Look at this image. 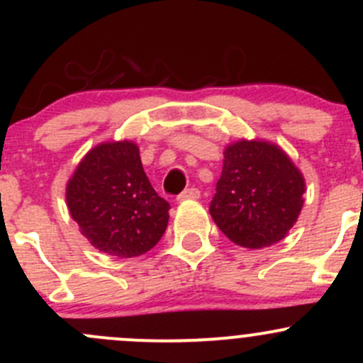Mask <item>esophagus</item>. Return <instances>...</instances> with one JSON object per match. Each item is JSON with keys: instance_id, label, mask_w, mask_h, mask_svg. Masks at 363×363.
Masks as SVG:
<instances>
[{"instance_id": "esophagus-1", "label": "esophagus", "mask_w": 363, "mask_h": 363, "mask_svg": "<svg viewBox=\"0 0 363 363\" xmlns=\"http://www.w3.org/2000/svg\"><path fill=\"white\" fill-rule=\"evenodd\" d=\"M200 199V189L199 188H188L177 196L179 202H184V200H196Z\"/></svg>"}]
</instances>
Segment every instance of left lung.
<instances>
[{"label": "left lung", "mask_w": 363, "mask_h": 363, "mask_svg": "<svg viewBox=\"0 0 363 363\" xmlns=\"http://www.w3.org/2000/svg\"><path fill=\"white\" fill-rule=\"evenodd\" d=\"M306 182L283 149L263 140H239L225 149L211 212L237 246L262 250L286 237L298 219Z\"/></svg>", "instance_id": "8db88e82"}]
</instances>
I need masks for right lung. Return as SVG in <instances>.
Listing matches in <instances>:
<instances>
[{
  "label": "right lung",
  "instance_id": "add662e5",
  "mask_svg": "<svg viewBox=\"0 0 363 363\" xmlns=\"http://www.w3.org/2000/svg\"><path fill=\"white\" fill-rule=\"evenodd\" d=\"M67 203L82 235L119 258L152 250L170 208L149 182L137 144L128 140L105 142L84 156L67 184Z\"/></svg>",
  "mask_w": 363,
  "mask_h": 363
}]
</instances>
